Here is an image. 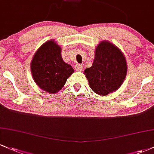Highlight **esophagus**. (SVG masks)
Here are the masks:
<instances>
[{"label":"esophagus","instance_id":"obj_1","mask_svg":"<svg viewBox=\"0 0 154 154\" xmlns=\"http://www.w3.org/2000/svg\"><path fill=\"white\" fill-rule=\"evenodd\" d=\"M74 68H75L76 71H78V72H80V71L82 70V65H81V64H80V63H77L75 65V66H74Z\"/></svg>","mask_w":154,"mask_h":154}]
</instances>
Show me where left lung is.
<instances>
[{
  "label": "left lung",
  "instance_id": "1",
  "mask_svg": "<svg viewBox=\"0 0 154 154\" xmlns=\"http://www.w3.org/2000/svg\"><path fill=\"white\" fill-rule=\"evenodd\" d=\"M126 72L124 54L117 47L106 41L98 45L92 66L84 71L92 91L102 96L117 90L124 82Z\"/></svg>",
  "mask_w": 154,
  "mask_h": 154
}]
</instances>
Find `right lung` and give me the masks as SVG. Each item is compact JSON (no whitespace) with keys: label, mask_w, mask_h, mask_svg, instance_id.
<instances>
[{"label":"right lung","mask_w":154,"mask_h":154,"mask_svg":"<svg viewBox=\"0 0 154 154\" xmlns=\"http://www.w3.org/2000/svg\"><path fill=\"white\" fill-rule=\"evenodd\" d=\"M60 51L55 42L48 41L37 50L30 64L35 82L50 94L60 91L74 72L73 68L63 60Z\"/></svg>","instance_id":"obj_1"}]
</instances>
